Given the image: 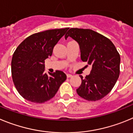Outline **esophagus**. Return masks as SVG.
Segmentation results:
<instances>
[{
  "instance_id": "1",
  "label": "esophagus",
  "mask_w": 133,
  "mask_h": 133,
  "mask_svg": "<svg viewBox=\"0 0 133 133\" xmlns=\"http://www.w3.org/2000/svg\"><path fill=\"white\" fill-rule=\"evenodd\" d=\"M66 75H67V77H68V78H69V77H72V75H71V74H67Z\"/></svg>"
}]
</instances>
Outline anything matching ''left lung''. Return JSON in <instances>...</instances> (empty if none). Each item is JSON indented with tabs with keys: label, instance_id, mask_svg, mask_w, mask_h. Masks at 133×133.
Returning <instances> with one entry per match:
<instances>
[{
	"label": "left lung",
	"instance_id": "left-lung-1",
	"mask_svg": "<svg viewBox=\"0 0 133 133\" xmlns=\"http://www.w3.org/2000/svg\"><path fill=\"white\" fill-rule=\"evenodd\" d=\"M79 45L81 59L92 65L90 74L81 79L77 89L81 97L89 101L100 100L112 90L120 74V55L113 42L90 29L70 28L65 35Z\"/></svg>",
	"mask_w": 133,
	"mask_h": 133
}]
</instances>
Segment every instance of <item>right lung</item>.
Wrapping results in <instances>:
<instances>
[{"label": "right lung", "instance_id": "add662e5", "mask_svg": "<svg viewBox=\"0 0 133 133\" xmlns=\"http://www.w3.org/2000/svg\"><path fill=\"white\" fill-rule=\"evenodd\" d=\"M69 28L38 32L26 38L16 49L11 62L13 82L20 95L36 103L53 98L66 79L63 71L56 70L50 75L44 73L45 59Z\"/></svg>", "mask_w": 133, "mask_h": 133}]
</instances>
